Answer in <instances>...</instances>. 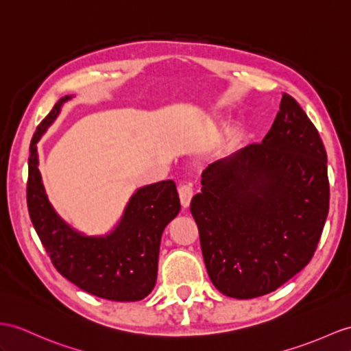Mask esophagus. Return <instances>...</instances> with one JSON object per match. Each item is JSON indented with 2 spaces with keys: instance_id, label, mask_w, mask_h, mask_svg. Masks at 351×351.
<instances>
[{
  "instance_id": "obj_1",
  "label": "esophagus",
  "mask_w": 351,
  "mask_h": 351,
  "mask_svg": "<svg viewBox=\"0 0 351 351\" xmlns=\"http://www.w3.org/2000/svg\"><path fill=\"white\" fill-rule=\"evenodd\" d=\"M178 196H180V202L183 205V208H187L191 205V199L193 196V191L189 184H182L178 187Z\"/></svg>"
}]
</instances>
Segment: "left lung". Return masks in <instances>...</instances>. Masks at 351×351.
<instances>
[{"label": "left lung", "mask_w": 351, "mask_h": 351, "mask_svg": "<svg viewBox=\"0 0 351 351\" xmlns=\"http://www.w3.org/2000/svg\"><path fill=\"white\" fill-rule=\"evenodd\" d=\"M201 184L191 213L219 292L258 298L308 265L329 211L328 156L292 97L283 93L261 144L213 162Z\"/></svg>", "instance_id": "left-lung-1"}]
</instances>
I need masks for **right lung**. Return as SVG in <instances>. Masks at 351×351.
Listing matches in <instances>:
<instances>
[{
  "label": "right lung",
  "mask_w": 351,
  "mask_h": 351,
  "mask_svg": "<svg viewBox=\"0 0 351 351\" xmlns=\"http://www.w3.org/2000/svg\"><path fill=\"white\" fill-rule=\"evenodd\" d=\"M71 98L56 102L31 140L27 186L31 221L53 267L77 287L110 301H141L156 285L162 232L180 211L176 183L165 180L136 189L121 220L106 235L89 237L68 225L47 198L37 143Z\"/></svg>",
  "instance_id": "right-lung-1"
}]
</instances>
